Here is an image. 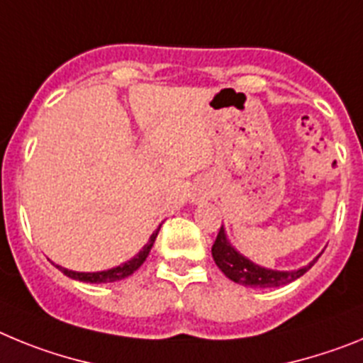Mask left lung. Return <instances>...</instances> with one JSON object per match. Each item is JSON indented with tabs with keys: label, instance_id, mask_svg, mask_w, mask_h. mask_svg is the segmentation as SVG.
<instances>
[{
	"label": "left lung",
	"instance_id": "left-lung-1",
	"mask_svg": "<svg viewBox=\"0 0 363 363\" xmlns=\"http://www.w3.org/2000/svg\"><path fill=\"white\" fill-rule=\"evenodd\" d=\"M213 258L218 267H220V271L229 280H233L234 284L265 289V287H281V285H287L303 277L313 267L314 262L320 258V255L311 259L307 265L300 269H293V271H277V269L262 267V265L255 264L247 256H243L240 251H236V247H233V243L229 242L225 229L221 225L216 242L213 245Z\"/></svg>",
	"mask_w": 363,
	"mask_h": 363
}]
</instances>
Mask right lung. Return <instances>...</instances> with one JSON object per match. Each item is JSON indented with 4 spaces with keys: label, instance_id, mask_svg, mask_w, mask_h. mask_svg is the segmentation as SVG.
Returning a JSON list of instances; mask_svg holds the SVG:
<instances>
[{
    "label": "right lung",
    "instance_id": "right-lung-1",
    "mask_svg": "<svg viewBox=\"0 0 363 363\" xmlns=\"http://www.w3.org/2000/svg\"><path fill=\"white\" fill-rule=\"evenodd\" d=\"M162 227V225H160ZM160 227L150 234L149 242L142 247V251L138 252L136 256H133L130 259L123 262V264L116 265V267L112 269H105V271H96V272H78V271H70V269L62 267V265H56L60 271L65 274V277L72 278V280H78V281H85V284H111V281H118V280H123V278L130 277L134 271L142 267L143 262L147 259L149 256L150 249H152L154 242H156V236L160 233Z\"/></svg>",
    "mask_w": 363,
    "mask_h": 363
}]
</instances>
